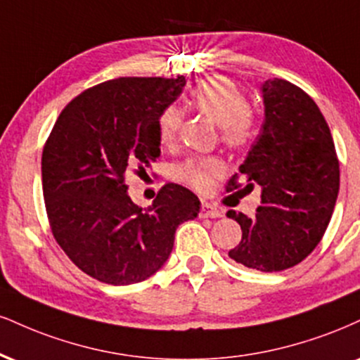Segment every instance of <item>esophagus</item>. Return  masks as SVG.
Instances as JSON below:
<instances>
[{
	"label": "esophagus",
	"mask_w": 360,
	"mask_h": 360,
	"mask_svg": "<svg viewBox=\"0 0 360 360\" xmlns=\"http://www.w3.org/2000/svg\"><path fill=\"white\" fill-rule=\"evenodd\" d=\"M201 218H221L223 211H219L218 207H214L210 202H202L201 205V213H199Z\"/></svg>",
	"instance_id": "obj_1"
}]
</instances>
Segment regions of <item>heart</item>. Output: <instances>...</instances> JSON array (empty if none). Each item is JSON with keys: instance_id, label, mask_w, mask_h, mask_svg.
Instances as JSON below:
<instances>
[{"instance_id": "obj_1", "label": "heart", "mask_w": 360, "mask_h": 360, "mask_svg": "<svg viewBox=\"0 0 360 360\" xmlns=\"http://www.w3.org/2000/svg\"><path fill=\"white\" fill-rule=\"evenodd\" d=\"M189 105L198 114L207 117L218 125L219 137L229 147H241L253 134V115L248 109V101L231 80L214 77L194 86L189 97ZM183 124V110L177 105H169L158 119L159 142L164 147L174 146ZM223 166L216 158L189 159L176 167V176L199 191H207L213 177L221 174Z\"/></svg>"}]
</instances>
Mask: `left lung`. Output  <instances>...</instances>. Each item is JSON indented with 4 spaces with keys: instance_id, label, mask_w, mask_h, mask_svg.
Masks as SVG:
<instances>
[{
    "instance_id": "obj_1",
    "label": "left lung",
    "mask_w": 360,
    "mask_h": 360,
    "mask_svg": "<svg viewBox=\"0 0 360 360\" xmlns=\"http://www.w3.org/2000/svg\"><path fill=\"white\" fill-rule=\"evenodd\" d=\"M259 92L265 120L238 171L246 188L259 186L262 205L251 218L228 211L243 231L228 255L251 270L281 271L298 265L322 240L339 196V161L330 129L304 90L271 79ZM236 177L229 191L238 188Z\"/></svg>"
}]
</instances>
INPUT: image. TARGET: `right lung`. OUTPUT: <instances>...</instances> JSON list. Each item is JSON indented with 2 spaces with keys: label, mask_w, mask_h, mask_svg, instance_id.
<instances>
[{
  "label": "right lung",
  "mask_w": 360,
  "mask_h": 360,
  "mask_svg": "<svg viewBox=\"0 0 360 360\" xmlns=\"http://www.w3.org/2000/svg\"><path fill=\"white\" fill-rule=\"evenodd\" d=\"M186 79L124 77L82 92L62 110L43 149L41 183L51 231L92 278L132 285L159 271L176 229L199 213L198 196L166 184L153 205L129 196L125 177L161 155L158 119Z\"/></svg>",
  "instance_id": "right-lung-1"
}]
</instances>
